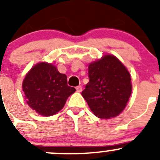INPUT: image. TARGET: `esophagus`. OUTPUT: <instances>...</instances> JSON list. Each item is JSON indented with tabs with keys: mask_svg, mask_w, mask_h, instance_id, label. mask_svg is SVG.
Listing matches in <instances>:
<instances>
[{
	"mask_svg": "<svg viewBox=\"0 0 160 160\" xmlns=\"http://www.w3.org/2000/svg\"><path fill=\"white\" fill-rule=\"evenodd\" d=\"M76 89H77V92H81L82 91V87L81 86H77V88H76Z\"/></svg>",
	"mask_w": 160,
	"mask_h": 160,
	"instance_id": "obj_1",
	"label": "esophagus"
}]
</instances>
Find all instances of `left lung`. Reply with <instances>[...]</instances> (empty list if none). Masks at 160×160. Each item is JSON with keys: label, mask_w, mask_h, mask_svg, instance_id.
I'll return each instance as SVG.
<instances>
[{"label": "left lung", "mask_w": 160, "mask_h": 160, "mask_svg": "<svg viewBox=\"0 0 160 160\" xmlns=\"http://www.w3.org/2000/svg\"><path fill=\"white\" fill-rule=\"evenodd\" d=\"M89 82L82 92L90 110L101 118H111L125 109L132 93L131 76L114 56H104L88 67Z\"/></svg>", "instance_id": "1"}]
</instances>
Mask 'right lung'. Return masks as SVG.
I'll list each match as a JSON object with an SVG mask.
<instances>
[{
    "instance_id": "add662e5",
    "label": "right lung",
    "mask_w": 160,
    "mask_h": 160,
    "mask_svg": "<svg viewBox=\"0 0 160 160\" xmlns=\"http://www.w3.org/2000/svg\"><path fill=\"white\" fill-rule=\"evenodd\" d=\"M22 88L28 106L43 116L59 112L68 97L76 91L67 85V76L47 62L32 67L24 79Z\"/></svg>"
}]
</instances>
